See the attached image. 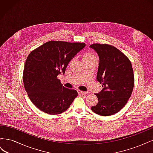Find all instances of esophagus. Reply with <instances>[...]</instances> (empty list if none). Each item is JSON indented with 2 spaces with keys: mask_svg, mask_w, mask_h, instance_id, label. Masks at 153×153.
<instances>
[{
  "mask_svg": "<svg viewBox=\"0 0 153 153\" xmlns=\"http://www.w3.org/2000/svg\"><path fill=\"white\" fill-rule=\"evenodd\" d=\"M78 93L79 95H85L87 94V92H83V91H78Z\"/></svg>",
  "mask_w": 153,
  "mask_h": 153,
  "instance_id": "obj_1",
  "label": "esophagus"
}]
</instances>
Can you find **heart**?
Returning a JSON list of instances; mask_svg holds the SVG:
<instances>
[{"mask_svg": "<svg viewBox=\"0 0 153 153\" xmlns=\"http://www.w3.org/2000/svg\"><path fill=\"white\" fill-rule=\"evenodd\" d=\"M94 57L93 55L90 54V53H86L84 55V57H83V61H85V60H89L91 59L92 58H94Z\"/></svg>", "mask_w": 153, "mask_h": 153, "instance_id": "1", "label": "heart"}]
</instances>
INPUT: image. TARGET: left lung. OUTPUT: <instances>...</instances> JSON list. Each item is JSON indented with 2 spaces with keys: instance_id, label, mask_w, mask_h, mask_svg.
I'll return each mask as SVG.
<instances>
[{
  "instance_id": "obj_1",
  "label": "left lung",
  "mask_w": 153,
  "mask_h": 153,
  "mask_svg": "<svg viewBox=\"0 0 153 153\" xmlns=\"http://www.w3.org/2000/svg\"><path fill=\"white\" fill-rule=\"evenodd\" d=\"M98 53L99 66L97 80L103 89L98 94V104L91 110L102 116L117 113L130 98L134 86L131 63L117 48L109 45L93 44L90 46Z\"/></svg>"
}]
</instances>
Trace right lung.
<instances>
[{"instance_id":"add662e5","label":"right lung","mask_w":153,"mask_h":153,"mask_svg":"<svg viewBox=\"0 0 153 153\" xmlns=\"http://www.w3.org/2000/svg\"><path fill=\"white\" fill-rule=\"evenodd\" d=\"M85 47V43L50 41L29 55L23 81L30 101L37 108L56 115L69 107L78 92L64 87L57 77L65 73L69 62Z\"/></svg>"}]
</instances>
